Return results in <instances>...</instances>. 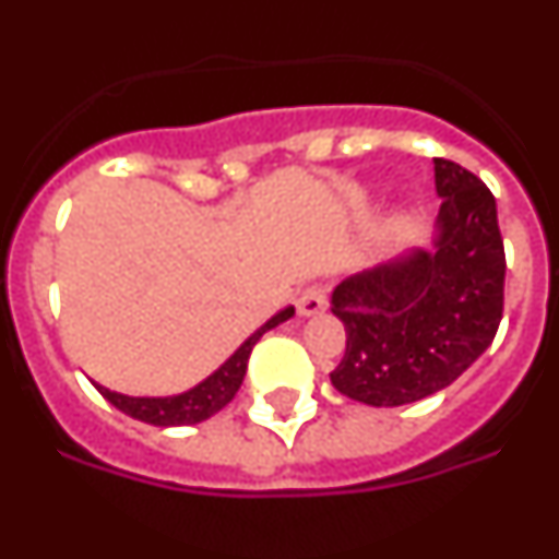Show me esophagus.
<instances>
[{
	"label": "esophagus",
	"mask_w": 559,
	"mask_h": 559,
	"mask_svg": "<svg viewBox=\"0 0 559 559\" xmlns=\"http://www.w3.org/2000/svg\"><path fill=\"white\" fill-rule=\"evenodd\" d=\"M296 310L299 316H319L328 310V290L322 285H310L302 290V296L296 299Z\"/></svg>",
	"instance_id": "34e87169"
}]
</instances>
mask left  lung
Wrapping results in <instances>:
<instances>
[{
    "label": "left lung",
    "instance_id": "8db88e82",
    "mask_svg": "<svg viewBox=\"0 0 559 559\" xmlns=\"http://www.w3.org/2000/svg\"><path fill=\"white\" fill-rule=\"evenodd\" d=\"M442 199L431 249H408L333 290L347 349L333 386L367 406L417 403L490 347L503 313V240L492 192L471 170L433 159Z\"/></svg>",
    "mask_w": 559,
    "mask_h": 559
}]
</instances>
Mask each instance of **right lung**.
<instances>
[{
	"label": "right lung",
	"instance_id": "1",
	"mask_svg": "<svg viewBox=\"0 0 559 559\" xmlns=\"http://www.w3.org/2000/svg\"><path fill=\"white\" fill-rule=\"evenodd\" d=\"M294 316V308H283L280 313H274L263 328H257L249 338L229 355V358L221 364L210 378H204L201 383H195L192 389L181 394H170V397H128V394L111 392V389L95 383L97 392L117 406L120 412H126L128 417L147 423V426L159 428H176V426H195V423H204L212 414H218L226 403H231V397L237 394L240 383H243L246 367H249V355L254 349V344L263 338L269 330H274L276 324L288 322Z\"/></svg>",
	"mask_w": 559,
	"mask_h": 559
}]
</instances>
